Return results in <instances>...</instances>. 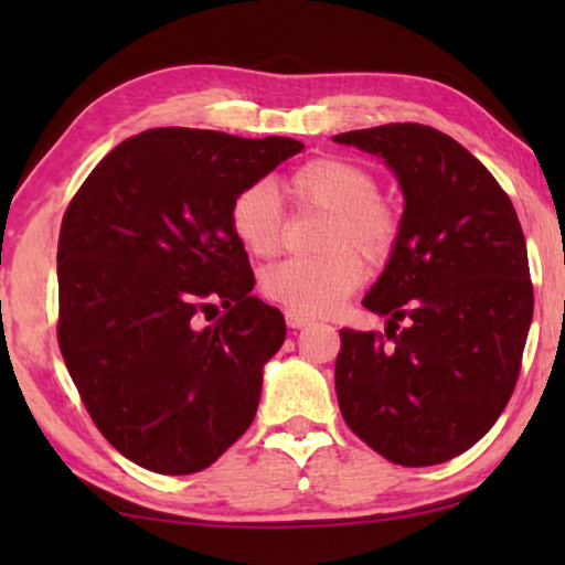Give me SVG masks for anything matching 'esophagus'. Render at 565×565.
<instances>
[{"label": "esophagus", "instance_id": "obj_1", "mask_svg": "<svg viewBox=\"0 0 565 565\" xmlns=\"http://www.w3.org/2000/svg\"><path fill=\"white\" fill-rule=\"evenodd\" d=\"M286 323H289L291 329H303L306 323H309V319L301 317V313H291V311H286Z\"/></svg>", "mask_w": 565, "mask_h": 565}]
</instances>
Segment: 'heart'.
Returning <instances> with one entry per match:
<instances>
[{
    "label": "heart",
    "mask_w": 565,
    "mask_h": 565,
    "mask_svg": "<svg viewBox=\"0 0 565 565\" xmlns=\"http://www.w3.org/2000/svg\"><path fill=\"white\" fill-rule=\"evenodd\" d=\"M281 194L296 212H329L323 259H289L264 274L262 289L274 303L301 317H319L363 281V262H386L398 244L404 216L394 199L381 194L379 181L359 161L319 157L281 181ZM228 228L244 252L271 259L281 252L286 214L266 181L244 186L228 204ZM356 247L355 253L352 248Z\"/></svg>",
    "instance_id": "heart-1"
}]
</instances>
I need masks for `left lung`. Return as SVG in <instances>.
<instances>
[{
	"label": "left lung",
	"instance_id": "8db88e82",
	"mask_svg": "<svg viewBox=\"0 0 565 565\" xmlns=\"http://www.w3.org/2000/svg\"><path fill=\"white\" fill-rule=\"evenodd\" d=\"M333 139L384 157L406 199L398 244L363 299L388 317L386 333L341 329V416L391 463H444L489 434L521 374L533 317L521 222L491 171L434 127Z\"/></svg>",
	"mask_w": 565,
	"mask_h": 565
}]
</instances>
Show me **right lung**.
I'll use <instances>...</instances> for the list:
<instances>
[{"label": "right lung", "instance_id": "1", "mask_svg": "<svg viewBox=\"0 0 565 565\" xmlns=\"http://www.w3.org/2000/svg\"><path fill=\"white\" fill-rule=\"evenodd\" d=\"M301 147L149 129L114 147L66 206L56 339L92 420L137 466L204 471L252 426L286 323L252 296L228 204Z\"/></svg>", "mask_w": 565, "mask_h": 565}]
</instances>
